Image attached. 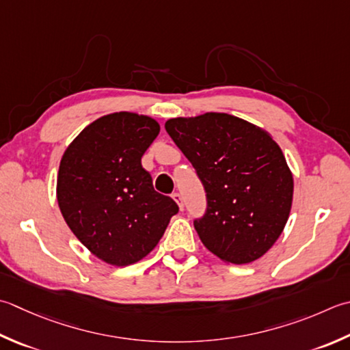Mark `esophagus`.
Returning <instances> with one entry per match:
<instances>
[{"label": "esophagus", "mask_w": 350, "mask_h": 350, "mask_svg": "<svg viewBox=\"0 0 350 350\" xmlns=\"http://www.w3.org/2000/svg\"><path fill=\"white\" fill-rule=\"evenodd\" d=\"M173 198L177 202V204H179V208L183 209V200H182V196L179 193H174L173 194Z\"/></svg>", "instance_id": "obj_1"}]
</instances>
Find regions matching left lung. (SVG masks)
Listing matches in <instances>:
<instances>
[{"instance_id":"8db88e82","label":"left lung","mask_w":350,"mask_h":350,"mask_svg":"<svg viewBox=\"0 0 350 350\" xmlns=\"http://www.w3.org/2000/svg\"><path fill=\"white\" fill-rule=\"evenodd\" d=\"M165 130L187 156L206 193L194 228L226 262L261 258L288 220L293 174L282 150L262 129L228 113L173 118Z\"/></svg>"}]
</instances>
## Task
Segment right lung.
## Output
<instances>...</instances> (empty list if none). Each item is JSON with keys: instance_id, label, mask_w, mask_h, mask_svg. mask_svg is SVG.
<instances>
[{"instance_id": "obj_1", "label": "right lung", "mask_w": 350, "mask_h": 350, "mask_svg": "<svg viewBox=\"0 0 350 350\" xmlns=\"http://www.w3.org/2000/svg\"><path fill=\"white\" fill-rule=\"evenodd\" d=\"M150 116H101L62 156L57 203L89 252L116 267L138 262L159 243L179 206L154 191L141 157L159 133Z\"/></svg>"}]
</instances>
